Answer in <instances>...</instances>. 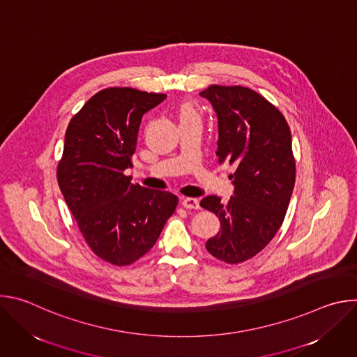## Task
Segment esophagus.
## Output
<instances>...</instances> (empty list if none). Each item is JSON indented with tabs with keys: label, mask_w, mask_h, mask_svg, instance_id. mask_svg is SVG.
Masks as SVG:
<instances>
[{
	"label": "esophagus",
	"mask_w": 357,
	"mask_h": 357,
	"mask_svg": "<svg viewBox=\"0 0 357 357\" xmlns=\"http://www.w3.org/2000/svg\"><path fill=\"white\" fill-rule=\"evenodd\" d=\"M182 206L185 209H193V211H197L200 206H199V200L195 199V197H183L182 199Z\"/></svg>",
	"instance_id": "1"
}]
</instances>
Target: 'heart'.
Segmentation results:
<instances>
[{"instance_id":"1","label":"heart","mask_w":357,"mask_h":357,"mask_svg":"<svg viewBox=\"0 0 357 357\" xmlns=\"http://www.w3.org/2000/svg\"><path fill=\"white\" fill-rule=\"evenodd\" d=\"M190 116H197L195 107L189 103H185L179 107V117H190Z\"/></svg>"}]
</instances>
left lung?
<instances>
[{
  "mask_svg": "<svg viewBox=\"0 0 357 357\" xmlns=\"http://www.w3.org/2000/svg\"><path fill=\"white\" fill-rule=\"evenodd\" d=\"M200 96L218 114L219 162L236 167L234 196L226 203L216 195L200 200L222 223L206 248L226 264H240L257 256L284 222L295 183L291 131L282 113L252 89L211 84Z\"/></svg>",
  "mask_w": 357,
  "mask_h": 357,
  "instance_id": "8db88e82",
  "label": "left lung"
}]
</instances>
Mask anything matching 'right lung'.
Returning a JSON list of instances; mask_svg holds the SVG:
<instances>
[{
  "label": "right lung",
  "instance_id": "1",
  "mask_svg": "<svg viewBox=\"0 0 357 357\" xmlns=\"http://www.w3.org/2000/svg\"><path fill=\"white\" fill-rule=\"evenodd\" d=\"M165 97L107 87L86 101L66 130L59 188L91 251L117 267L148 252L178 206L176 195L134 185L124 175L142 114Z\"/></svg>",
  "mask_w": 357,
  "mask_h": 357
}]
</instances>
